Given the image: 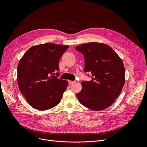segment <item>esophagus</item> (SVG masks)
Instances as JSON below:
<instances>
[{
  "mask_svg": "<svg viewBox=\"0 0 147 147\" xmlns=\"http://www.w3.org/2000/svg\"><path fill=\"white\" fill-rule=\"evenodd\" d=\"M74 82H75V81H69V85H71Z\"/></svg>",
  "mask_w": 147,
  "mask_h": 147,
  "instance_id": "1",
  "label": "esophagus"
}]
</instances>
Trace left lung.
<instances>
[{
    "label": "left lung",
    "mask_w": 147,
    "mask_h": 147,
    "mask_svg": "<svg viewBox=\"0 0 147 147\" xmlns=\"http://www.w3.org/2000/svg\"><path fill=\"white\" fill-rule=\"evenodd\" d=\"M84 57V71L92 80L82 82L76 94L80 102L94 110L107 109L120 94L125 82V69L117 54L109 45L90 42L76 47Z\"/></svg>",
    "instance_id": "8db88e82"
}]
</instances>
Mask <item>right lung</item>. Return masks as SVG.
<instances>
[{
  "mask_svg": "<svg viewBox=\"0 0 147 147\" xmlns=\"http://www.w3.org/2000/svg\"><path fill=\"white\" fill-rule=\"evenodd\" d=\"M69 47L47 43L30 48L19 61L17 82L33 108L45 111L59 103L68 82L59 79V61Z\"/></svg>",
  "mask_w": 147,
  "mask_h": 147,
  "instance_id": "obj_1",
  "label": "right lung"
}]
</instances>
